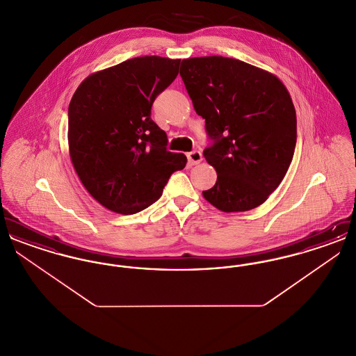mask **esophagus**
<instances>
[{"mask_svg": "<svg viewBox=\"0 0 356 356\" xmlns=\"http://www.w3.org/2000/svg\"><path fill=\"white\" fill-rule=\"evenodd\" d=\"M186 159L191 165H196L203 161V154L200 151H193V152L186 153Z\"/></svg>", "mask_w": 356, "mask_h": 356, "instance_id": "obj_1", "label": "esophagus"}]
</instances>
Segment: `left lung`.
Returning a JSON list of instances; mask_svg holds the SVG:
<instances>
[{"mask_svg":"<svg viewBox=\"0 0 356 356\" xmlns=\"http://www.w3.org/2000/svg\"><path fill=\"white\" fill-rule=\"evenodd\" d=\"M180 76L212 145L204 157L218 173L204 199L222 212L264 203L287 173L296 145V112L287 88L244 61L193 57Z\"/></svg>","mask_w":356,"mask_h":356,"instance_id":"1","label":"left lung"}]
</instances>
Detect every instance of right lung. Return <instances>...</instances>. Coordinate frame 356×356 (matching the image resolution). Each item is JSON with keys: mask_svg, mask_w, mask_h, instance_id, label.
Listing matches in <instances>:
<instances>
[{"mask_svg": "<svg viewBox=\"0 0 356 356\" xmlns=\"http://www.w3.org/2000/svg\"><path fill=\"white\" fill-rule=\"evenodd\" d=\"M180 60L136 57L88 76L68 109L69 154L83 186L99 203L137 213L163 195L184 153L167 149L151 118L154 99L179 73Z\"/></svg>", "mask_w": 356, "mask_h": 356, "instance_id": "right-lung-1", "label": "right lung"}]
</instances>
